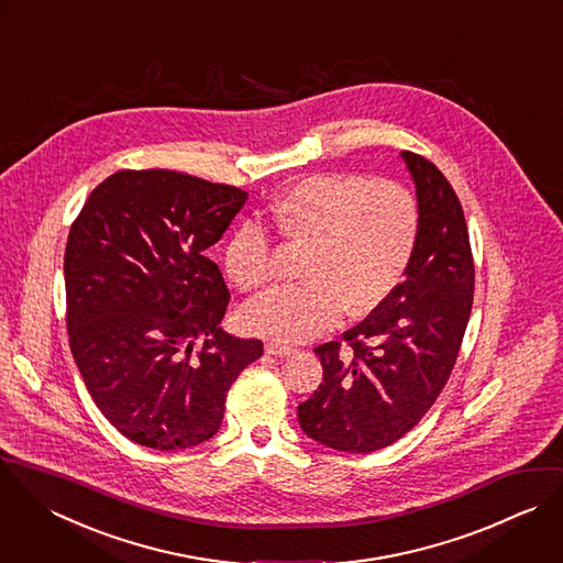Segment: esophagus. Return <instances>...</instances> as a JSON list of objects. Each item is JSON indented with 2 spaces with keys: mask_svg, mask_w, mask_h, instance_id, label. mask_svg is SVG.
<instances>
[{
  "mask_svg": "<svg viewBox=\"0 0 563 563\" xmlns=\"http://www.w3.org/2000/svg\"><path fill=\"white\" fill-rule=\"evenodd\" d=\"M266 352L273 356H290L295 352V347L288 343H282V341H266Z\"/></svg>",
  "mask_w": 563,
  "mask_h": 563,
  "instance_id": "esophagus-1",
  "label": "esophagus"
}]
</instances>
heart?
Returning a JSON list of instances; mask_svg holds the SVG:
<instances>
[{"label":"heart","mask_w":563,"mask_h":563,"mask_svg":"<svg viewBox=\"0 0 563 563\" xmlns=\"http://www.w3.org/2000/svg\"><path fill=\"white\" fill-rule=\"evenodd\" d=\"M277 233L306 246L301 284L273 288L251 301L244 325L275 341H306L345 310L374 312L400 286L420 235L416 196L394 180L321 174L286 189L268 209ZM271 240L242 227L227 244L224 268L244 292L271 282Z\"/></svg>","instance_id":"obj_1"}]
</instances>
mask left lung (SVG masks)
<instances>
[{"label": "left lung", "mask_w": 563, "mask_h": 563, "mask_svg": "<svg viewBox=\"0 0 563 563\" xmlns=\"http://www.w3.org/2000/svg\"><path fill=\"white\" fill-rule=\"evenodd\" d=\"M416 185L420 235L402 284L341 343L314 347L323 383L297 407L303 433L372 453L413 429L455 365L473 306V255L462 205L427 158L400 154Z\"/></svg>", "instance_id": "8db88e82"}]
</instances>
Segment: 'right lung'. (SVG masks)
Instances as JSON below:
<instances>
[{
	"mask_svg": "<svg viewBox=\"0 0 563 563\" xmlns=\"http://www.w3.org/2000/svg\"><path fill=\"white\" fill-rule=\"evenodd\" d=\"M249 194L169 169L106 178L70 227L64 277L75 363L130 440L176 451L213 438L260 339L220 328L229 288L205 251Z\"/></svg>",
	"mask_w": 563,
	"mask_h": 563,
	"instance_id": "right-lung-1",
	"label": "right lung"
}]
</instances>
